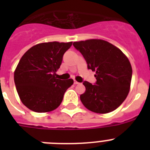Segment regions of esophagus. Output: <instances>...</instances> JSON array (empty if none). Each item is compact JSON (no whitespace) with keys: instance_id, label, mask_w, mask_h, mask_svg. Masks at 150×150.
<instances>
[{"instance_id":"34e87169","label":"esophagus","mask_w":150,"mask_h":150,"mask_svg":"<svg viewBox=\"0 0 150 150\" xmlns=\"http://www.w3.org/2000/svg\"><path fill=\"white\" fill-rule=\"evenodd\" d=\"M79 82H77L76 81V80H75V79H74V84L75 85H76V84H79Z\"/></svg>"}]
</instances>
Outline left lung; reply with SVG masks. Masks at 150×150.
Masks as SVG:
<instances>
[{"mask_svg": "<svg viewBox=\"0 0 150 150\" xmlns=\"http://www.w3.org/2000/svg\"><path fill=\"white\" fill-rule=\"evenodd\" d=\"M74 46L86 59L88 69L95 71V85L85 81L86 91L80 100L87 109L97 113L115 110L127 98L132 68L129 60L114 45L104 40L74 42Z\"/></svg>", "mask_w": 150, "mask_h": 150, "instance_id": "left-lung-1", "label": "left lung"}]
</instances>
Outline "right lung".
I'll use <instances>...</instances> for the list:
<instances>
[{"mask_svg": "<svg viewBox=\"0 0 150 150\" xmlns=\"http://www.w3.org/2000/svg\"><path fill=\"white\" fill-rule=\"evenodd\" d=\"M72 42L38 43L22 55L14 71V82L22 104L30 110L47 112L59 107L72 79H57L62 57Z\"/></svg>", "mask_w": 150, "mask_h": 150, "instance_id": "obj_1", "label": "right lung"}]
</instances>
